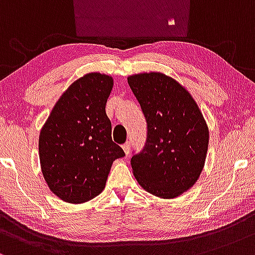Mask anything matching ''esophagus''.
I'll return each instance as SVG.
<instances>
[{
  "label": "esophagus",
  "instance_id": "obj_1",
  "mask_svg": "<svg viewBox=\"0 0 255 255\" xmlns=\"http://www.w3.org/2000/svg\"><path fill=\"white\" fill-rule=\"evenodd\" d=\"M122 147H123V150H124V153H125V154H128V153H130V143H128V142L124 143V144H123Z\"/></svg>",
  "mask_w": 255,
  "mask_h": 255
}]
</instances>
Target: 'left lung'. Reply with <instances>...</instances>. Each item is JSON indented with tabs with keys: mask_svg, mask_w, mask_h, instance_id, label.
<instances>
[{
	"mask_svg": "<svg viewBox=\"0 0 255 255\" xmlns=\"http://www.w3.org/2000/svg\"><path fill=\"white\" fill-rule=\"evenodd\" d=\"M148 124L141 153L131 159L142 189L174 199L189 190L204 170L210 141L207 123L184 87L161 72L128 77Z\"/></svg>",
	"mask_w": 255,
	"mask_h": 255,
	"instance_id": "obj_1",
	"label": "left lung"
}]
</instances>
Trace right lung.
Segmentation results:
<instances>
[{
	"label": "right lung",
	"instance_id": "add662e5",
	"mask_svg": "<svg viewBox=\"0 0 255 255\" xmlns=\"http://www.w3.org/2000/svg\"><path fill=\"white\" fill-rule=\"evenodd\" d=\"M113 77L90 72L74 81L56 101L41 128L39 162L54 195L84 204L102 193L113 161L125 155L112 141L106 104Z\"/></svg>",
	"mask_w": 255,
	"mask_h": 255
}]
</instances>
